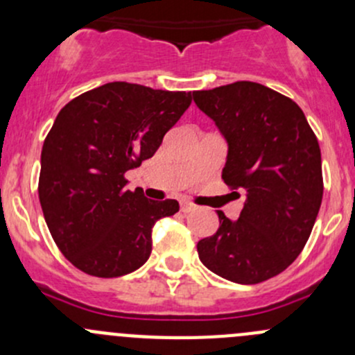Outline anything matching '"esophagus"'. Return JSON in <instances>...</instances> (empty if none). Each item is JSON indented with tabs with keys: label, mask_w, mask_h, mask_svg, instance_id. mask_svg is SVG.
Segmentation results:
<instances>
[{
	"label": "esophagus",
	"mask_w": 355,
	"mask_h": 355,
	"mask_svg": "<svg viewBox=\"0 0 355 355\" xmlns=\"http://www.w3.org/2000/svg\"><path fill=\"white\" fill-rule=\"evenodd\" d=\"M180 209H182V213H191V211L196 209V206L192 202H189V200H182Z\"/></svg>",
	"instance_id": "obj_1"
}]
</instances>
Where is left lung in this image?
Listing matches in <instances>:
<instances>
[{
    "instance_id": "obj_1",
    "label": "left lung",
    "mask_w": 355,
    "mask_h": 355,
    "mask_svg": "<svg viewBox=\"0 0 355 355\" xmlns=\"http://www.w3.org/2000/svg\"><path fill=\"white\" fill-rule=\"evenodd\" d=\"M192 98L227 141L221 178L245 194L239 220L216 211L220 227L198 242L199 259L225 280L261 284L287 270L309 239L323 199L320 144L297 103L257 82Z\"/></svg>"
}]
</instances>
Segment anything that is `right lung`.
<instances>
[{
  "label": "right lung",
  "instance_id": "add662e5",
  "mask_svg": "<svg viewBox=\"0 0 355 355\" xmlns=\"http://www.w3.org/2000/svg\"><path fill=\"white\" fill-rule=\"evenodd\" d=\"M191 101V92L110 82L60 111L42 146L39 200L53 241L75 268L116 278L149 259L153 227L178 202L125 191V173L155 155Z\"/></svg>",
  "mask_w": 355,
  "mask_h": 355
}]
</instances>
